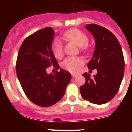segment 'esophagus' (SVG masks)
<instances>
[{
  "mask_svg": "<svg viewBox=\"0 0 132 132\" xmlns=\"http://www.w3.org/2000/svg\"><path fill=\"white\" fill-rule=\"evenodd\" d=\"M77 77V75L72 74V77H73V78H76Z\"/></svg>",
  "mask_w": 132,
  "mask_h": 132,
  "instance_id": "esophagus-1",
  "label": "esophagus"
}]
</instances>
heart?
I'll list each match as a JSON object with an SVG mask.
<instances>
[{"instance_id": "1", "label": "heart", "mask_w": 132, "mask_h": 132, "mask_svg": "<svg viewBox=\"0 0 132 132\" xmlns=\"http://www.w3.org/2000/svg\"><path fill=\"white\" fill-rule=\"evenodd\" d=\"M63 37L71 40L80 47L82 51H87L88 49V37L83 31L77 28H72L67 30L63 34ZM52 50L55 57L59 58L63 55V49L61 42L58 39H55L52 44ZM83 65V60L78 57H69L63 61V67L71 73H77L79 71L80 67Z\"/></svg>"}]
</instances>
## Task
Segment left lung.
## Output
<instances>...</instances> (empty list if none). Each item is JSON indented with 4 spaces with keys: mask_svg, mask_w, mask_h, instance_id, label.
Instances as JSON below:
<instances>
[{
    "mask_svg": "<svg viewBox=\"0 0 132 132\" xmlns=\"http://www.w3.org/2000/svg\"><path fill=\"white\" fill-rule=\"evenodd\" d=\"M96 41L91 60L87 64L89 69L97 70L91 79L84 73L86 81L80 87L82 98L96 104L109 102L118 91L124 73V58L118 40L108 29L95 24L86 26Z\"/></svg>",
    "mask_w": 132,
    "mask_h": 132,
    "instance_id": "left-lung-1",
    "label": "left lung"
}]
</instances>
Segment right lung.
<instances>
[{
    "mask_svg": "<svg viewBox=\"0 0 132 132\" xmlns=\"http://www.w3.org/2000/svg\"><path fill=\"white\" fill-rule=\"evenodd\" d=\"M55 31L47 27L28 36L20 47L16 70L28 98L36 105L49 107L63 97L71 75L63 69L48 75L47 67H59L52 50Z\"/></svg>",
    "mask_w": 132,
    "mask_h": 132,
    "instance_id": "1",
    "label": "right lung"
}]
</instances>
